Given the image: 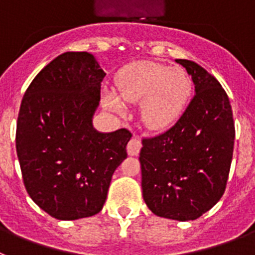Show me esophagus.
I'll return each mask as SVG.
<instances>
[{
	"label": "esophagus",
	"mask_w": 255,
	"mask_h": 255,
	"mask_svg": "<svg viewBox=\"0 0 255 255\" xmlns=\"http://www.w3.org/2000/svg\"><path fill=\"white\" fill-rule=\"evenodd\" d=\"M141 141L138 138L133 137L129 140L127 145V151H128V155H137L141 150Z\"/></svg>",
	"instance_id": "esophagus-1"
}]
</instances>
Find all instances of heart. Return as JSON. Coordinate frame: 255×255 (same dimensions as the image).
I'll return each instance as SVG.
<instances>
[{
	"instance_id": "1",
	"label": "heart",
	"mask_w": 255,
	"mask_h": 255,
	"mask_svg": "<svg viewBox=\"0 0 255 255\" xmlns=\"http://www.w3.org/2000/svg\"><path fill=\"white\" fill-rule=\"evenodd\" d=\"M117 92H104L105 108L123 113L124 102H140V118L145 127L160 131L183 115L192 93L190 78L180 67L140 61L122 68L117 76Z\"/></svg>"
}]
</instances>
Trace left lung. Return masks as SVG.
<instances>
[{
    "mask_svg": "<svg viewBox=\"0 0 255 255\" xmlns=\"http://www.w3.org/2000/svg\"><path fill=\"white\" fill-rule=\"evenodd\" d=\"M194 84V97L174 127L142 140L141 187L155 215L188 222L222 198L230 174L235 124L217 79L188 59H176Z\"/></svg>",
    "mask_w": 255,
    "mask_h": 255,
    "instance_id": "1",
    "label": "left lung"
}]
</instances>
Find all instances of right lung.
<instances>
[{
  "instance_id": "obj_1",
  "label": "right lung",
  "mask_w": 255,
  "mask_h": 255,
  "mask_svg": "<svg viewBox=\"0 0 255 255\" xmlns=\"http://www.w3.org/2000/svg\"><path fill=\"white\" fill-rule=\"evenodd\" d=\"M105 76L95 55L67 51L38 72L22 100L16 154L24 187L55 219L100 213L113 174L127 158V129L93 127Z\"/></svg>"
}]
</instances>
